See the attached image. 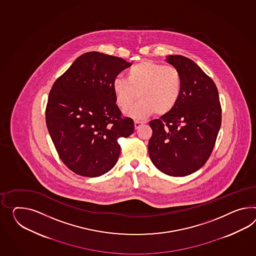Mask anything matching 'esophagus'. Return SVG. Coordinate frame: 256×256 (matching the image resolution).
Returning <instances> with one entry per match:
<instances>
[{"label":"esophagus","mask_w":256,"mask_h":256,"mask_svg":"<svg viewBox=\"0 0 256 256\" xmlns=\"http://www.w3.org/2000/svg\"><path fill=\"white\" fill-rule=\"evenodd\" d=\"M141 125H143V122H140V120H134V128L136 129H138V128H140V126Z\"/></svg>","instance_id":"obj_1"}]
</instances>
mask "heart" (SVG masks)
Wrapping results in <instances>:
<instances>
[{
  "label": "heart",
  "mask_w": 256,
  "mask_h": 256,
  "mask_svg": "<svg viewBox=\"0 0 256 256\" xmlns=\"http://www.w3.org/2000/svg\"><path fill=\"white\" fill-rule=\"evenodd\" d=\"M127 79L116 77L112 90L117 105L128 110L136 98L140 102L126 113L134 118H144L155 112L158 116L170 113L180 99L183 77L176 66L143 60L131 66Z\"/></svg>",
  "instance_id": "1"
}]
</instances>
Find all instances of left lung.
<instances>
[{"mask_svg": "<svg viewBox=\"0 0 256 256\" xmlns=\"http://www.w3.org/2000/svg\"><path fill=\"white\" fill-rule=\"evenodd\" d=\"M167 62L183 77L176 106L152 120L148 153L153 164L170 176H186L210 158L221 127L222 108L214 80L191 59L169 56Z\"/></svg>", "mask_w": 256, "mask_h": 256, "instance_id": "1", "label": "left lung"}]
</instances>
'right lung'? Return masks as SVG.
Here are the masks:
<instances>
[{
	"label": "right lung",
	"mask_w": 256,
	"mask_h": 256,
	"mask_svg": "<svg viewBox=\"0 0 256 256\" xmlns=\"http://www.w3.org/2000/svg\"><path fill=\"white\" fill-rule=\"evenodd\" d=\"M131 63L98 52L82 54L54 82L46 105V126L60 160L82 176H100L118 160V139L134 131L122 116L112 82Z\"/></svg>",
	"instance_id": "obj_1"
}]
</instances>
